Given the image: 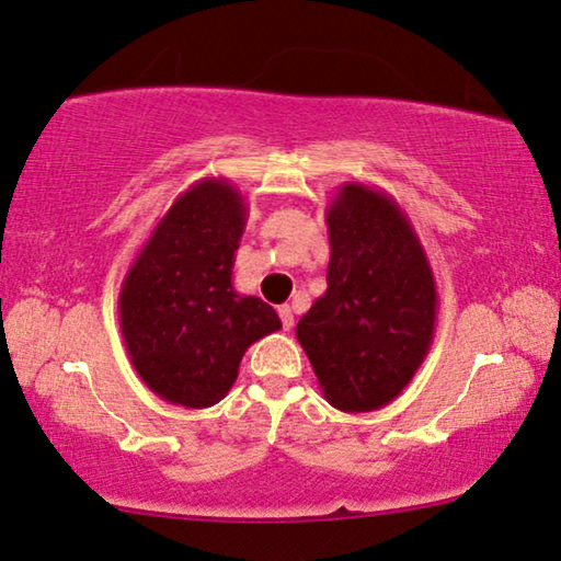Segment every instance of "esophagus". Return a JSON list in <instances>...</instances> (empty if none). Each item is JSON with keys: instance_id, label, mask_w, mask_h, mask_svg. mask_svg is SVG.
I'll use <instances>...</instances> for the list:
<instances>
[{"instance_id": "34e87169", "label": "esophagus", "mask_w": 561, "mask_h": 561, "mask_svg": "<svg viewBox=\"0 0 561 561\" xmlns=\"http://www.w3.org/2000/svg\"><path fill=\"white\" fill-rule=\"evenodd\" d=\"M279 319H282V327L287 329V332H289L291 327H295V312H291L289 305H282L279 307Z\"/></svg>"}]
</instances>
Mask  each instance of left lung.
<instances>
[{"label": "left lung", "instance_id": "obj_1", "mask_svg": "<svg viewBox=\"0 0 561 561\" xmlns=\"http://www.w3.org/2000/svg\"><path fill=\"white\" fill-rule=\"evenodd\" d=\"M327 291L299 319L324 399L359 414L387 407L422 367L437 324V284L402 207L346 182L327 207Z\"/></svg>", "mask_w": 561, "mask_h": 561}]
</instances>
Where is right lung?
Masks as SVG:
<instances>
[{
    "instance_id": "add662e5",
    "label": "right lung",
    "mask_w": 561,
    "mask_h": 561,
    "mask_svg": "<svg viewBox=\"0 0 561 561\" xmlns=\"http://www.w3.org/2000/svg\"><path fill=\"white\" fill-rule=\"evenodd\" d=\"M244 227L242 192L225 176H204L172 202L122 282L131 367L164 402L217 404L249 346L282 329L266 301L232 287Z\"/></svg>"
}]
</instances>
